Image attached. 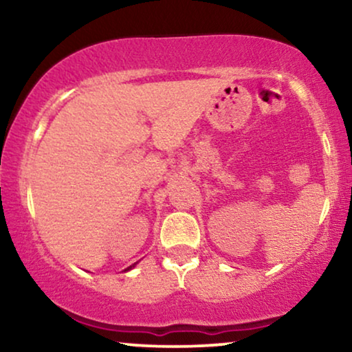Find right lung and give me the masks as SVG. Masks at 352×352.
<instances>
[{"mask_svg": "<svg viewBox=\"0 0 352 352\" xmlns=\"http://www.w3.org/2000/svg\"><path fill=\"white\" fill-rule=\"evenodd\" d=\"M134 266H136V264H133V266H129V267H126V269H124V272H126V271H131V269H133Z\"/></svg>", "mask_w": 352, "mask_h": 352, "instance_id": "add662e5", "label": "right lung"}]
</instances>
